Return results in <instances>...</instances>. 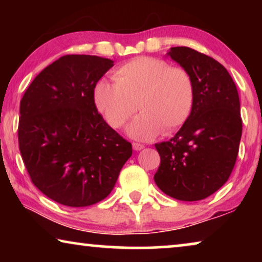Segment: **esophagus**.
<instances>
[{
	"instance_id": "obj_1",
	"label": "esophagus",
	"mask_w": 262,
	"mask_h": 262,
	"mask_svg": "<svg viewBox=\"0 0 262 262\" xmlns=\"http://www.w3.org/2000/svg\"><path fill=\"white\" fill-rule=\"evenodd\" d=\"M132 146H134V149L136 151H139V150L144 149V145L141 144V143H132Z\"/></svg>"
}]
</instances>
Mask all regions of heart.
<instances>
[{
  "mask_svg": "<svg viewBox=\"0 0 262 262\" xmlns=\"http://www.w3.org/2000/svg\"><path fill=\"white\" fill-rule=\"evenodd\" d=\"M113 80L96 84L95 103L114 128L124 126L141 110L127 128L136 139L145 141L160 132L169 135L191 117L195 87L185 68L154 57H136L114 71Z\"/></svg>",
  "mask_w": 262,
  "mask_h": 262,
  "instance_id": "obj_1",
  "label": "heart"
}]
</instances>
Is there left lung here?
<instances>
[{"instance_id":"obj_1","label":"left lung","mask_w":262,"mask_h":262,"mask_svg":"<svg viewBox=\"0 0 262 262\" xmlns=\"http://www.w3.org/2000/svg\"><path fill=\"white\" fill-rule=\"evenodd\" d=\"M168 55L192 75L195 98L178 134L155 144L161 163L154 180L171 198L196 202L218 191L234 169L242 136L239 98L230 74L212 57L186 46Z\"/></svg>"}]
</instances>
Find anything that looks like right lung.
<instances>
[{
  "label": "right lung",
  "mask_w": 262,
  "mask_h": 262,
  "mask_svg": "<svg viewBox=\"0 0 262 262\" xmlns=\"http://www.w3.org/2000/svg\"><path fill=\"white\" fill-rule=\"evenodd\" d=\"M113 60L66 55L37 75L20 101L21 157L50 199L83 207L105 199L132 145L98 112L94 89Z\"/></svg>",
  "instance_id": "add662e5"
}]
</instances>
